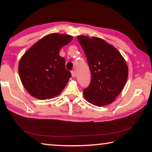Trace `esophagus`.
<instances>
[{
  "instance_id": "1",
  "label": "esophagus",
  "mask_w": 152,
  "mask_h": 152,
  "mask_svg": "<svg viewBox=\"0 0 152 152\" xmlns=\"http://www.w3.org/2000/svg\"><path fill=\"white\" fill-rule=\"evenodd\" d=\"M71 74H72V77H74V78L76 76V72L75 71H74V70L72 71Z\"/></svg>"
}]
</instances>
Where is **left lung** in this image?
<instances>
[{"label": "left lung", "mask_w": 152, "mask_h": 152, "mask_svg": "<svg viewBox=\"0 0 152 152\" xmlns=\"http://www.w3.org/2000/svg\"><path fill=\"white\" fill-rule=\"evenodd\" d=\"M78 40L85 53L91 80L84 89V96L98 107L110 104L124 87L128 77L125 59L114 46L101 38L79 35Z\"/></svg>", "instance_id": "left-lung-1"}]
</instances>
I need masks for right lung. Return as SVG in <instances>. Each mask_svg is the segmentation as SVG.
Instances as JSON below:
<instances>
[{"label": "right lung", "mask_w": 152, "mask_h": 152, "mask_svg": "<svg viewBox=\"0 0 152 152\" xmlns=\"http://www.w3.org/2000/svg\"><path fill=\"white\" fill-rule=\"evenodd\" d=\"M72 39L71 35L51 33L38 41L22 56L19 76L31 96L40 100L50 99L65 88L72 75L65 68L66 60L59 53Z\"/></svg>", "instance_id": "obj_1"}]
</instances>
